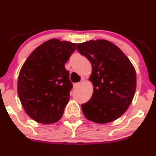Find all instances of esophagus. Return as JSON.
<instances>
[{"label": "esophagus", "instance_id": "1", "mask_svg": "<svg viewBox=\"0 0 156 156\" xmlns=\"http://www.w3.org/2000/svg\"><path fill=\"white\" fill-rule=\"evenodd\" d=\"M81 83H75V84H74V88H78L80 86H81Z\"/></svg>", "mask_w": 156, "mask_h": 156}]
</instances>
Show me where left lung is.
I'll list each match as a JSON object with an SVG mask.
<instances>
[{
  "instance_id": "1",
  "label": "left lung",
  "mask_w": 156,
  "mask_h": 156,
  "mask_svg": "<svg viewBox=\"0 0 156 156\" xmlns=\"http://www.w3.org/2000/svg\"><path fill=\"white\" fill-rule=\"evenodd\" d=\"M77 50L92 65L89 80L94 92L89 101L81 105L84 116L98 124L116 120L126 112L134 97V67L120 48L108 41H88L78 44Z\"/></svg>"
}]
</instances>
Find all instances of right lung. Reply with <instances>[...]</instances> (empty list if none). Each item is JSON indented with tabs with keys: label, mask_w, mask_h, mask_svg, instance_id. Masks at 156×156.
<instances>
[{
	"label": "right lung",
	"mask_w": 156,
	"mask_h": 156,
	"mask_svg": "<svg viewBox=\"0 0 156 156\" xmlns=\"http://www.w3.org/2000/svg\"><path fill=\"white\" fill-rule=\"evenodd\" d=\"M76 44L50 39L37 47L20 69L17 91L30 118L48 125L62 118L72 84L65 68Z\"/></svg>",
	"instance_id": "add662e5"
}]
</instances>
